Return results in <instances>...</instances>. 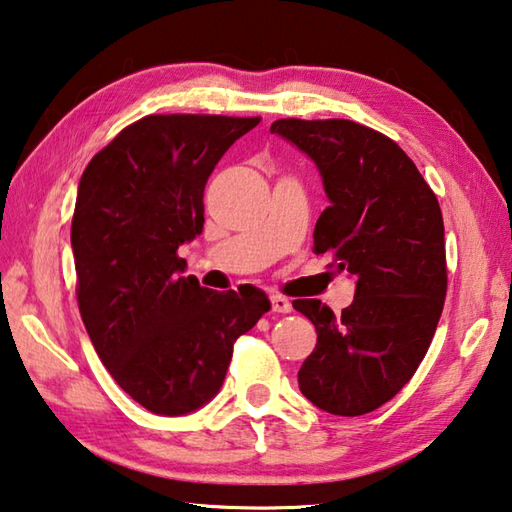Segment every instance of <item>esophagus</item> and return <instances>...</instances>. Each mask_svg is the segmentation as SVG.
<instances>
[{"mask_svg": "<svg viewBox=\"0 0 512 512\" xmlns=\"http://www.w3.org/2000/svg\"><path fill=\"white\" fill-rule=\"evenodd\" d=\"M270 304H273L275 313H290V310H293V304L282 295H270Z\"/></svg>", "mask_w": 512, "mask_h": 512, "instance_id": "obj_1", "label": "esophagus"}]
</instances>
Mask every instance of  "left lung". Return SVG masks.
Returning <instances> with one entry per match:
<instances>
[{
  "label": "left lung",
  "mask_w": 512,
  "mask_h": 512,
  "mask_svg": "<svg viewBox=\"0 0 512 512\" xmlns=\"http://www.w3.org/2000/svg\"><path fill=\"white\" fill-rule=\"evenodd\" d=\"M270 133L313 159L330 202L315 224L313 250L355 277V299L342 315L319 299L293 302L317 330L297 373L299 390L330 415L370 413L415 375L442 317V210L413 159L373 128L277 119Z\"/></svg>",
  "instance_id": "1"
}]
</instances>
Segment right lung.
<instances>
[{
	"label": "right lung",
	"instance_id": "1",
	"mask_svg": "<svg viewBox=\"0 0 512 512\" xmlns=\"http://www.w3.org/2000/svg\"><path fill=\"white\" fill-rule=\"evenodd\" d=\"M259 117L148 115L90 159L70 246L77 302L119 388L155 415L206 406L233 344L270 310L264 290L217 293L184 277L177 248L204 230V188Z\"/></svg>",
	"mask_w": 512,
	"mask_h": 512
}]
</instances>
